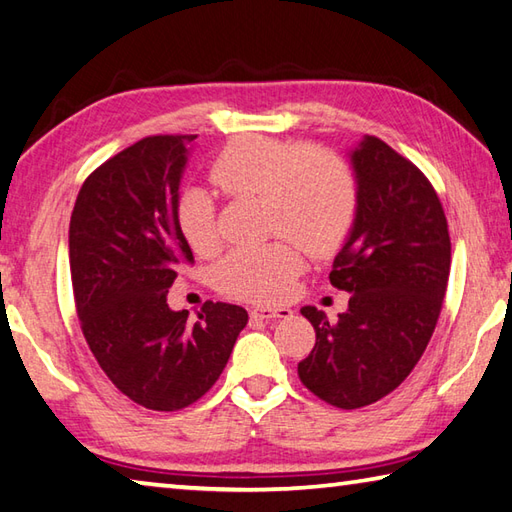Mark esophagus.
<instances>
[{"label": "esophagus", "instance_id": "34e87169", "mask_svg": "<svg viewBox=\"0 0 512 512\" xmlns=\"http://www.w3.org/2000/svg\"><path fill=\"white\" fill-rule=\"evenodd\" d=\"M293 315L290 308H253L250 310V317L255 319H288Z\"/></svg>", "mask_w": 512, "mask_h": 512}]
</instances>
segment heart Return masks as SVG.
<instances>
[{"label": "heart", "mask_w": 512, "mask_h": 512, "mask_svg": "<svg viewBox=\"0 0 512 512\" xmlns=\"http://www.w3.org/2000/svg\"><path fill=\"white\" fill-rule=\"evenodd\" d=\"M210 179L228 197H259L266 235L219 262L215 277L226 295L255 304L288 297L304 268V249L328 257L346 242L357 215V184L335 153L284 139L250 135L230 142L210 164ZM177 226L197 255L219 248L217 206L210 190L188 186L177 199Z\"/></svg>", "instance_id": "heart-1"}]
</instances>
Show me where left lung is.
Here are the masks:
<instances>
[{
	"label": "left lung",
	"mask_w": 512,
	"mask_h": 512,
	"mask_svg": "<svg viewBox=\"0 0 512 512\" xmlns=\"http://www.w3.org/2000/svg\"><path fill=\"white\" fill-rule=\"evenodd\" d=\"M357 215L330 284L350 293L335 324L304 306L317 342L297 364L310 393L353 410L404 382L433 337L450 273L442 202L426 175L382 139L366 135L350 153Z\"/></svg>",
	"instance_id": "1"
}]
</instances>
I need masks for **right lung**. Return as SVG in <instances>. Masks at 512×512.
Segmentation results:
<instances>
[{
    "label": "right lung",
    "mask_w": 512,
    "mask_h": 512,
    "mask_svg": "<svg viewBox=\"0 0 512 512\" xmlns=\"http://www.w3.org/2000/svg\"><path fill=\"white\" fill-rule=\"evenodd\" d=\"M197 135H153L86 177L70 215L73 295L90 353L117 390L148 410H179L222 375L242 306L206 302L190 322L168 288L193 250L177 226L179 182Z\"/></svg>",
    "instance_id": "add662e5"
}]
</instances>
